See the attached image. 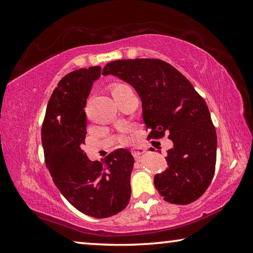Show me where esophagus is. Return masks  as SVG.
<instances>
[{"label":"esophagus","mask_w":253,"mask_h":253,"mask_svg":"<svg viewBox=\"0 0 253 253\" xmlns=\"http://www.w3.org/2000/svg\"><path fill=\"white\" fill-rule=\"evenodd\" d=\"M144 153H145V149L140 148V147L131 149V154H132V156L135 157V160H138V158H140V156H142Z\"/></svg>","instance_id":"34e87169"}]
</instances>
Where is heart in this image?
Listing matches in <instances>:
<instances>
[{
    "instance_id": "obj_1",
    "label": "heart",
    "mask_w": 253,
    "mask_h": 253,
    "mask_svg": "<svg viewBox=\"0 0 253 253\" xmlns=\"http://www.w3.org/2000/svg\"><path fill=\"white\" fill-rule=\"evenodd\" d=\"M124 88H127V85L126 84H113L111 85V93H115V92H117V91H119V90H122V89H124Z\"/></svg>"
}]
</instances>
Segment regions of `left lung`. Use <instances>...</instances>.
I'll use <instances>...</instances> for the list:
<instances>
[{
  "mask_svg": "<svg viewBox=\"0 0 253 253\" xmlns=\"http://www.w3.org/2000/svg\"><path fill=\"white\" fill-rule=\"evenodd\" d=\"M102 75L126 81L139 95L147 139L169 134L168 169L154 185L166 202L185 205L203 195L216 162V131L207 104L177 69L160 59H127L107 63Z\"/></svg>",
  "mask_w": 253,
  "mask_h": 253,
  "instance_id": "8db88e82",
  "label": "left lung"
}]
</instances>
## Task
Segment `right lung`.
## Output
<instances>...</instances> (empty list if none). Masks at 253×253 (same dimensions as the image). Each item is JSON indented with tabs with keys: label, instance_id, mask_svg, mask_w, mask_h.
<instances>
[{
	"label": "right lung",
	"instance_id": "add662e5",
	"mask_svg": "<svg viewBox=\"0 0 253 253\" xmlns=\"http://www.w3.org/2000/svg\"><path fill=\"white\" fill-rule=\"evenodd\" d=\"M100 67L66 75L51 95L42 123L44 162L55 186L85 215L104 219L123 211L130 199L134 157L118 148L102 162L84 151L87 118L84 107Z\"/></svg>",
	"mask_w": 253,
	"mask_h": 253
}]
</instances>
